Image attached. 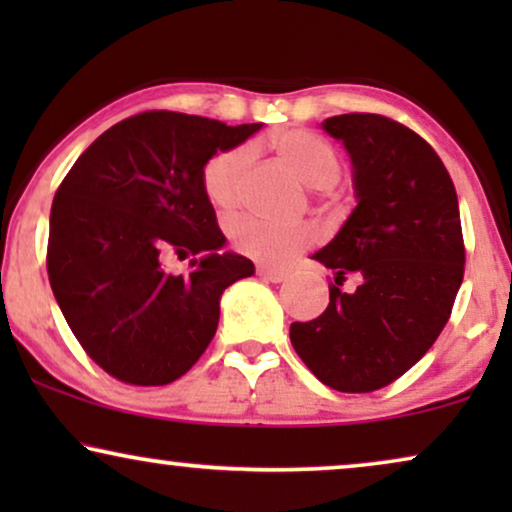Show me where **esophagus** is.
Instances as JSON below:
<instances>
[{"instance_id": "esophagus-1", "label": "esophagus", "mask_w": 512, "mask_h": 512, "mask_svg": "<svg viewBox=\"0 0 512 512\" xmlns=\"http://www.w3.org/2000/svg\"><path fill=\"white\" fill-rule=\"evenodd\" d=\"M258 275L263 279H268L272 284H279L286 279V272L284 270H275V268H268V265H258Z\"/></svg>"}]
</instances>
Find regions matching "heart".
<instances>
[{
  "mask_svg": "<svg viewBox=\"0 0 512 512\" xmlns=\"http://www.w3.org/2000/svg\"><path fill=\"white\" fill-rule=\"evenodd\" d=\"M279 163L307 188H328L340 179V158L324 139L307 130H286L272 137ZM251 163V146H230L214 153L202 167V191L219 209L230 212L237 207L242 184ZM228 237L244 256L270 265H286L317 242L310 226H275L258 216L242 214L228 221Z\"/></svg>",
  "mask_w": 512,
  "mask_h": 512,
  "instance_id": "1",
  "label": "heart"
}]
</instances>
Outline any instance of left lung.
<instances>
[{
    "mask_svg": "<svg viewBox=\"0 0 512 512\" xmlns=\"http://www.w3.org/2000/svg\"><path fill=\"white\" fill-rule=\"evenodd\" d=\"M321 128L349 151L359 205L312 256L335 270L328 307L289 335L326 387L368 394L408 373L450 319L466 263L459 200L433 146L403 123L342 114ZM347 274L354 292L341 289Z\"/></svg>",
    "mask_w": 512,
    "mask_h": 512,
    "instance_id": "obj_1",
    "label": "left lung"
}]
</instances>
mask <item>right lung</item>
<instances>
[{"label":"right lung","mask_w":512,"mask_h":512,"mask_svg":"<svg viewBox=\"0 0 512 512\" xmlns=\"http://www.w3.org/2000/svg\"><path fill=\"white\" fill-rule=\"evenodd\" d=\"M261 123L226 125L144 111L102 132L62 179L51 207L46 268L53 296L86 354L116 380L163 387L200 359L219 300L254 275L226 244L202 167ZM170 255H198L186 276Z\"/></svg>","instance_id":"add662e5"}]
</instances>
